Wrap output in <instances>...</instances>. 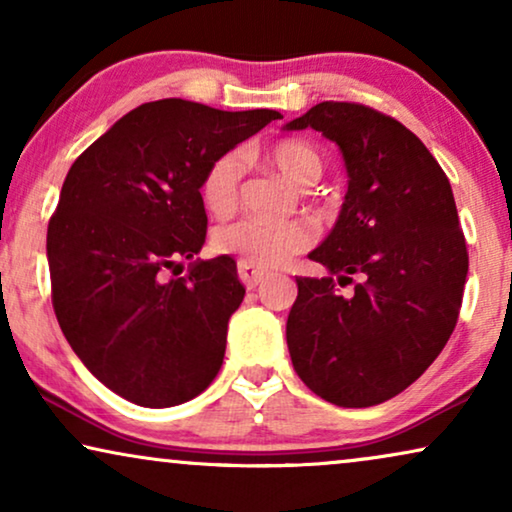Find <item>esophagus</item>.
I'll use <instances>...</instances> for the list:
<instances>
[{
  "label": "esophagus",
  "mask_w": 512,
  "mask_h": 512,
  "mask_svg": "<svg viewBox=\"0 0 512 512\" xmlns=\"http://www.w3.org/2000/svg\"><path fill=\"white\" fill-rule=\"evenodd\" d=\"M237 275H240L242 284L247 286V289H256V286L261 284L263 279L270 275V272L263 268H256V265H249V263H237Z\"/></svg>",
  "instance_id": "obj_1"
}]
</instances>
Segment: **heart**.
Returning a JSON list of instances; mask_svg holds the SVG:
<instances>
[{
	"label": "heart",
	"instance_id": "b5f03b06",
	"mask_svg": "<svg viewBox=\"0 0 512 512\" xmlns=\"http://www.w3.org/2000/svg\"><path fill=\"white\" fill-rule=\"evenodd\" d=\"M261 160L279 177L291 181L293 186H310L321 177L324 163L314 146L303 139H279L261 151ZM244 177V160L240 153H223L207 167L202 177L200 195L205 207L214 216L233 214L240 205ZM317 233L307 221L268 223L258 219H242L216 230L214 247L219 254L240 258V263L256 268H279L296 254L310 249Z\"/></svg>",
	"mask_w": 512,
	"mask_h": 512
}]
</instances>
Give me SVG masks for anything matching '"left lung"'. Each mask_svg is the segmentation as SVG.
<instances>
[{"label":"left lung","instance_id":"left-lung-1","mask_svg":"<svg viewBox=\"0 0 512 512\" xmlns=\"http://www.w3.org/2000/svg\"><path fill=\"white\" fill-rule=\"evenodd\" d=\"M305 128L340 146L349 186L331 235L310 254L331 275L296 277L286 342L314 394L370 408L408 389L450 340L468 272L464 230L443 167L396 118L319 102L286 123ZM347 283L355 289L340 294Z\"/></svg>","mask_w":512,"mask_h":512}]
</instances>
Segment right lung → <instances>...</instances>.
<instances>
[{"instance_id":"add662e5","label":"right lung","mask_w":512,"mask_h":512,"mask_svg":"<svg viewBox=\"0 0 512 512\" xmlns=\"http://www.w3.org/2000/svg\"><path fill=\"white\" fill-rule=\"evenodd\" d=\"M277 118L146 102L69 167L46 237L53 310L83 366L125 401L172 408L219 373L244 298L235 261L167 272L205 244L207 167Z\"/></svg>"}]
</instances>
